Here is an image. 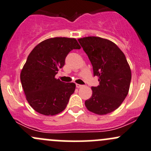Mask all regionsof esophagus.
<instances>
[{
  "label": "esophagus",
  "mask_w": 151,
  "mask_h": 151,
  "mask_svg": "<svg viewBox=\"0 0 151 151\" xmlns=\"http://www.w3.org/2000/svg\"><path fill=\"white\" fill-rule=\"evenodd\" d=\"M76 87H77V88H83V85H80V84H76Z\"/></svg>",
  "instance_id": "esophagus-1"
}]
</instances>
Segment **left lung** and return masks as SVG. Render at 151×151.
<instances>
[{"label":"left lung","mask_w":151,"mask_h":151,"mask_svg":"<svg viewBox=\"0 0 151 151\" xmlns=\"http://www.w3.org/2000/svg\"><path fill=\"white\" fill-rule=\"evenodd\" d=\"M93 66L99 85L92 87V96L85 102L97 115L110 113L119 107L129 93L132 71L126 56L114 42L97 36L78 39Z\"/></svg>","instance_id":"8db88e82"}]
</instances>
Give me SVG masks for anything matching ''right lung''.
<instances>
[{
	"label": "right lung",
	"mask_w": 151,
	"mask_h": 151,
	"mask_svg": "<svg viewBox=\"0 0 151 151\" xmlns=\"http://www.w3.org/2000/svg\"><path fill=\"white\" fill-rule=\"evenodd\" d=\"M80 48L74 38L55 37L40 42L30 52L20 80L27 101L35 111L55 115L66 109L76 85L60 81L55 74L64 66L68 52Z\"/></svg>",
	"instance_id": "add662e5"
}]
</instances>
